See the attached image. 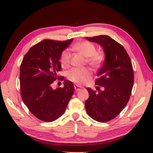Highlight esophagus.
Instances as JSON below:
<instances>
[{
    "label": "esophagus",
    "instance_id": "obj_1",
    "mask_svg": "<svg viewBox=\"0 0 153 153\" xmlns=\"http://www.w3.org/2000/svg\"><path fill=\"white\" fill-rule=\"evenodd\" d=\"M74 88H75V90H76V92H77V91H79V90H81L82 88L80 87V86H77V85H76V86H74Z\"/></svg>",
    "mask_w": 153,
    "mask_h": 153
}]
</instances>
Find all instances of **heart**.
<instances>
[{
  "label": "heart",
  "mask_w": 153,
  "mask_h": 153,
  "mask_svg": "<svg viewBox=\"0 0 153 153\" xmlns=\"http://www.w3.org/2000/svg\"><path fill=\"white\" fill-rule=\"evenodd\" d=\"M74 50L86 56V63L95 69L101 68L106 60V55L104 51H97L94 43L90 41L84 40L74 45ZM60 62L61 66L65 68L70 63V55L67 51L62 52ZM92 72L88 67L73 68L67 74V77L70 81L77 84H83L86 83L91 76Z\"/></svg>",
  "instance_id": "b5f03b06"
}]
</instances>
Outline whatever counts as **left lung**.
Masks as SVG:
<instances>
[{
  "label": "left lung",
  "instance_id": "obj_1",
  "mask_svg": "<svg viewBox=\"0 0 153 153\" xmlns=\"http://www.w3.org/2000/svg\"><path fill=\"white\" fill-rule=\"evenodd\" d=\"M87 39L102 46L106 60L95 81L99 92L86 88L89 98L85 101V107L93 120L107 122L117 117L129 101L134 85L132 64L123 46L109 36L100 35Z\"/></svg>",
  "mask_w": 153,
  "mask_h": 153
}]
</instances>
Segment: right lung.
Wrapping results in <instances>:
<instances>
[{"mask_svg":"<svg viewBox=\"0 0 153 153\" xmlns=\"http://www.w3.org/2000/svg\"><path fill=\"white\" fill-rule=\"evenodd\" d=\"M73 39L44 40L30 48L20 66L21 97L36 118L51 122L60 117L74 92L73 83L64 80V86L53 90L51 84L60 78L61 55ZM61 77L59 80H63Z\"/></svg>","mask_w":153,"mask_h":153,"instance_id":"right-lung-1","label":"right lung"}]
</instances>
